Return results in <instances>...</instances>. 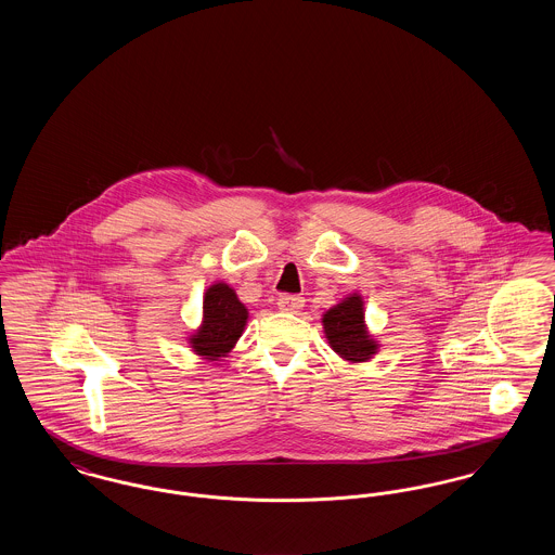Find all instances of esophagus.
<instances>
[{
    "mask_svg": "<svg viewBox=\"0 0 555 555\" xmlns=\"http://www.w3.org/2000/svg\"><path fill=\"white\" fill-rule=\"evenodd\" d=\"M304 304H306V299L299 297V295H281L279 297V310L289 312V314L299 312L304 308Z\"/></svg>",
    "mask_w": 555,
    "mask_h": 555,
    "instance_id": "obj_1",
    "label": "esophagus"
}]
</instances>
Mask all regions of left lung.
Returning <instances> with one entry per match:
<instances>
[{
    "instance_id": "obj_1",
    "label": "left lung",
    "mask_w": 555,
    "mask_h": 555,
    "mask_svg": "<svg viewBox=\"0 0 555 555\" xmlns=\"http://www.w3.org/2000/svg\"><path fill=\"white\" fill-rule=\"evenodd\" d=\"M322 326L333 351L351 364L369 362L378 349V341L372 339L366 328L364 301L358 293L345 297L341 304L331 308L322 317Z\"/></svg>"
}]
</instances>
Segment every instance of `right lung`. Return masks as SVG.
Here are the masks:
<instances>
[{
  "label": "right lung",
  "instance_id": "right-lung-1",
  "mask_svg": "<svg viewBox=\"0 0 555 555\" xmlns=\"http://www.w3.org/2000/svg\"><path fill=\"white\" fill-rule=\"evenodd\" d=\"M247 308L227 283H214L204 293L202 326L189 337V344L204 360L218 362L235 347L247 324Z\"/></svg>",
  "mask_w": 555,
  "mask_h": 555
}]
</instances>
